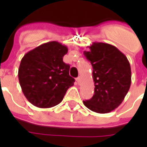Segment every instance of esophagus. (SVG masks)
Masks as SVG:
<instances>
[{
	"instance_id": "34e87169",
	"label": "esophagus",
	"mask_w": 147,
	"mask_h": 147,
	"mask_svg": "<svg viewBox=\"0 0 147 147\" xmlns=\"http://www.w3.org/2000/svg\"><path fill=\"white\" fill-rule=\"evenodd\" d=\"M76 82L78 83H79V84H80V83H81V77H78V78H77V79H76Z\"/></svg>"
}]
</instances>
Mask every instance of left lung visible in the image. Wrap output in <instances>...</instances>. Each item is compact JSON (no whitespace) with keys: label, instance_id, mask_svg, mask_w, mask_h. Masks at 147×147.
<instances>
[{"label":"left lung","instance_id":"left-lung-1","mask_svg":"<svg viewBox=\"0 0 147 147\" xmlns=\"http://www.w3.org/2000/svg\"><path fill=\"white\" fill-rule=\"evenodd\" d=\"M90 51H84L93 67L94 94L83 104L93 112L108 113L122 103L131 83L130 63L114 45L94 42Z\"/></svg>","mask_w":147,"mask_h":147}]
</instances>
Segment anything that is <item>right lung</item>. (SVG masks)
Masks as SVG:
<instances>
[{
    "label": "right lung",
    "mask_w": 147,
    "mask_h": 147,
    "mask_svg": "<svg viewBox=\"0 0 147 147\" xmlns=\"http://www.w3.org/2000/svg\"><path fill=\"white\" fill-rule=\"evenodd\" d=\"M67 53V46L53 41L39 45L22 58L19 81L24 96L32 105L43 109L53 107L73 86L70 66L63 61Z\"/></svg>",
    "instance_id": "obj_1"
}]
</instances>
